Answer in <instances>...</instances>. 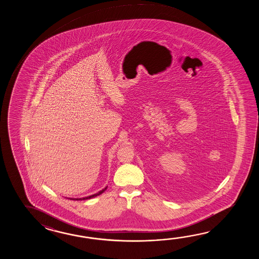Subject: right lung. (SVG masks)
<instances>
[{"mask_svg":"<svg viewBox=\"0 0 259 259\" xmlns=\"http://www.w3.org/2000/svg\"><path fill=\"white\" fill-rule=\"evenodd\" d=\"M107 189V187H105V189H103L102 191H100L97 193H95V194H93V195H90L88 197H83V198H69L71 199V200H77V201H79V200H87V199L94 198V197H96L97 195H100V194H102V193L105 192V190Z\"/></svg>","mask_w":259,"mask_h":259,"instance_id":"1","label":"right lung"}]
</instances>
